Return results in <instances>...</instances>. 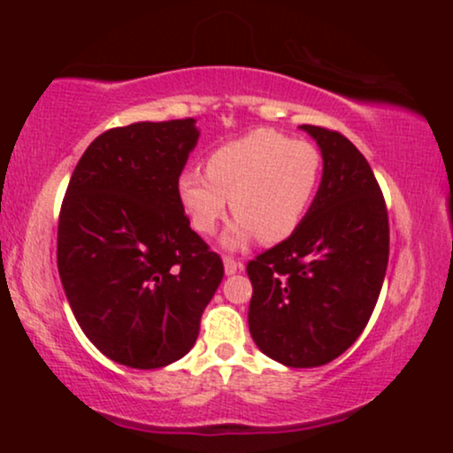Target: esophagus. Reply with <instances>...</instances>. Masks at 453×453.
Returning a JSON list of instances; mask_svg holds the SVG:
<instances>
[{
  "instance_id": "34e87169",
  "label": "esophagus",
  "mask_w": 453,
  "mask_h": 453,
  "mask_svg": "<svg viewBox=\"0 0 453 453\" xmlns=\"http://www.w3.org/2000/svg\"><path fill=\"white\" fill-rule=\"evenodd\" d=\"M223 266H226V274H236L238 270H242V262H236V259L226 256L223 257Z\"/></svg>"
}]
</instances>
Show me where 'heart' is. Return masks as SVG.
<instances>
[{
  "mask_svg": "<svg viewBox=\"0 0 453 453\" xmlns=\"http://www.w3.org/2000/svg\"><path fill=\"white\" fill-rule=\"evenodd\" d=\"M324 174L321 150L309 140H292L274 129H256L232 140L206 159V173L179 176V200L191 227L212 234L226 217L227 200L238 217L226 242L247 238L280 242L298 230L313 204Z\"/></svg>",
  "mask_w": 453,
  "mask_h": 453,
  "instance_id": "heart-1",
  "label": "heart"
}]
</instances>
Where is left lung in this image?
Returning <instances> with one entry per match:
<instances>
[{
  "label": "left lung",
  "instance_id": "obj_1",
  "mask_svg": "<svg viewBox=\"0 0 453 453\" xmlns=\"http://www.w3.org/2000/svg\"><path fill=\"white\" fill-rule=\"evenodd\" d=\"M324 176L292 236L247 264L249 332L268 357L324 366L356 342L375 311L389 256L386 200L371 165L341 132L303 126Z\"/></svg>",
  "mask_w": 453,
  "mask_h": 453
}]
</instances>
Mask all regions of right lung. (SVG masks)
I'll return each instance as SVG.
<instances>
[{
  "label": "right lung",
  "mask_w": 453,
  "mask_h": 453,
  "mask_svg": "<svg viewBox=\"0 0 453 453\" xmlns=\"http://www.w3.org/2000/svg\"><path fill=\"white\" fill-rule=\"evenodd\" d=\"M194 119L104 132L72 173L57 227V268L87 339L111 360L161 368L194 347L223 262L189 227L179 176Z\"/></svg>",
  "instance_id": "obj_1"
}]
</instances>
